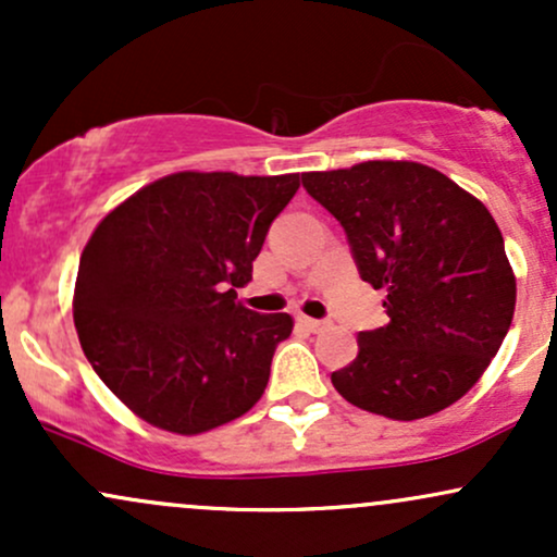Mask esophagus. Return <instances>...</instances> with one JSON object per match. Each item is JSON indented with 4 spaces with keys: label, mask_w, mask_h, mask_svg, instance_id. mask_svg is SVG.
Instances as JSON below:
<instances>
[{
    "label": "esophagus",
    "mask_w": 557,
    "mask_h": 557,
    "mask_svg": "<svg viewBox=\"0 0 557 557\" xmlns=\"http://www.w3.org/2000/svg\"><path fill=\"white\" fill-rule=\"evenodd\" d=\"M298 324H300V327H304V330H309V332L324 330V322H319V319H311V317H304V314L298 317Z\"/></svg>",
    "instance_id": "34e87169"
}]
</instances>
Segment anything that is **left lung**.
<instances>
[{
    "label": "left lung",
    "mask_w": 557,
    "mask_h": 557,
    "mask_svg": "<svg viewBox=\"0 0 557 557\" xmlns=\"http://www.w3.org/2000/svg\"><path fill=\"white\" fill-rule=\"evenodd\" d=\"M300 181L343 225L361 277L387 293L389 322L361 332L359 356L332 372L337 393L395 421L461 400L516 309V274L487 207L443 172L403 159Z\"/></svg>",
    "instance_id": "obj_1"
}]
</instances>
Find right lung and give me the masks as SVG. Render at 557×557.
Wrapping results in <instances>:
<instances>
[{
    "mask_svg": "<svg viewBox=\"0 0 557 557\" xmlns=\"http://www.w3.org/2000/svg\"><path fill=\"white\" fill-rule=\"evenodd\" d=\"M293 175L172 172L96 225L73 319L94 372L146 424L201 434L243 417L270 382L290 314L238 300Z\"/></svg>",
    "mask_w": 557,
    "mask_h": 557,
    "instance_id": "obj_1",
    "label": "right lung"
}]
</instances>
